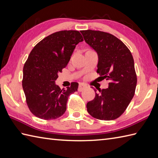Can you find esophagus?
<instances>
[{
  "instance_id": "34e87169",
  "label": "esophagus",
  "mask_w": 158,
  "mask_h": 158,
  "mask_svg": "<svg viewBox=\"0 0 158 158\" xmlns=\"http://www.w3.org/2000/svg\"><path fill=\"white\" fill-rule=\"evenodd\" d=\"M87 88L86 85H85L84 83H80L78 88V91L79 92H81L82 90H83L84 89H85Z\"/></svg>"
}]
</instances>
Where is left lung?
<instances>
[{
  "instance_id": "1",
  "label": "left lung",
  "mask_w": 158,
  "mask_h": 158,
  "mask_svg": "<svg viewBox=\"0 0 158 158\" xmlns=\"http://www.w3.org/2000/svg\"><path fill=\"white\" fill-rule=\"evenodd\" d=\"M85 41L97 53V73L109 81L87 103L90 115L100 120H113L122 115L135 93L137 78L132 53L124 43L109 33L81 31ZM96 92V90H95Z\"/></svg>"
}]
</instances>
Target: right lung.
<instances>
[{"label": "right lung", "mask_w": 158, "mask_h": 158, "mask_svg": "<svg viewBox=\"0 0 158 158\" xmlns=\"http://www.w3.org/2000/svg\"><path fill=\"white\" fill-rule=\"evenodd\" d=\"M83 41L79 31H62L48 36L32 49L23 66L22 87L28 108L36 117L50 120L65 113L69 96L77 91L79 84L73 82L65 89L55 81Z\"/></svg>", "instance_id": "right-lung-1"}]
</instances>
